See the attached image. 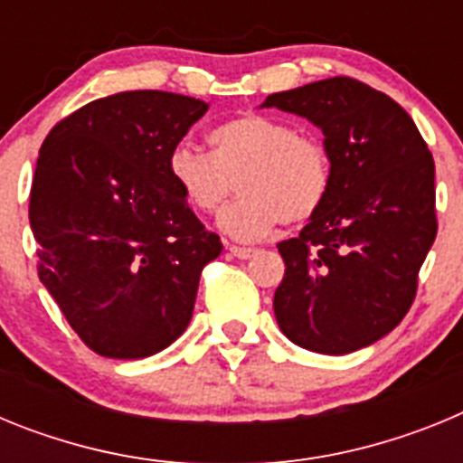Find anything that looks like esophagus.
Instances as JSON below:
<instances>
[{
    "label": "esophagus",
    "mask_w": 463,
    "mask_h": 463,
    "mask_svg": "<svg viewBox=\"0 0 463 463\" xmlns=\"http://www.w3.org/2000/svg\"><path fill=\"white\" fill-rule=\"evenodd\" d=\"M227 250L234 257H239V260H250V257L257 252L255 248H241V245H229Z\"/></svg>",
    "instance_id": "esophagus-1"
}]
</instances>
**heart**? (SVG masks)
<instances>
[{
  "mask_svg": "<svg viewBox=\"0 0 463 463\" xmlns=\"http://www.w3.org/2000/svg\"><path fill=\"white\" fill-rule=\"evenodd\" d=\"M208 141L211 153L178 143L169 153V175L196 213H215L239 187V199L220 215V229L232 239L257 241L280 222L301 224L326 202L329 150L289 122L245 113L215 127Z\"/></svg>",
  "mask_w": 463,
  "mask_h": 463,
  "instance_id": "heart-1",
  "label": "heart"
}]
</instances>
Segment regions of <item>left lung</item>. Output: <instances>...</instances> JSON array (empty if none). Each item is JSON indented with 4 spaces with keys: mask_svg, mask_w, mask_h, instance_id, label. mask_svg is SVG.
Wrapping results in <instances>:
<instances>
[{
    "mask_svg": "<svg viewBox=\"0 0 463 463\" xmlns=\"http://www.w3.org/2000/svg\"><path fill=\"white\" fill-rule=\"evenodd\" d=\"M261 109L313 122L331 157L326 202L278 243L288 267L273 297L278 326L310 353L362 350L415 298L439 229L431 153L392 97L345 76L269 94Z\"/></svg>",
    "mask_w": 463,
    "mask_h": 463,
    "instance_id": "1",
    "label": "left lung"
}]
</instances>
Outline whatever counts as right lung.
I'll return each instance as SVG.
<instances>
[{"label":"right lung","instance_id":"1","mask_svg":"<svg viewBox=\"0 0 463 463\" xmlns=\"http://www.w3.org/2000/svg\"><path fill=\"white\" fill-rule=\"evenodd\" d=\"M206 110L185 94L118 92L41 146L30 194L39 278L101 357L169 347L190 325L202 269L222 252L169 175V153Z\"/></svg>","mask_w":463,"mask_h":463}]
</instances>
